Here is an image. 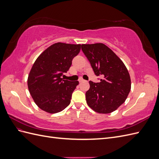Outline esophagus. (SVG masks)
<instances>
[{"instance_id": "obj_1", "label": "esophagus", "mask_w": 159, "mask_h": 159, "mask_svg": "<svg viewBox=\"0 0 159 159\" xmlns=\"http://www.w3.org/2000/svg\"><path fill=\"white\" fill-rule=\"evenodd\" d=\"M84 80L83 78H80L79 79V82H82V81H84Z\"/></svg>"}]
</instances>
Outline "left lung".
Returning <instances> with one entry per match:
<instances>
[{
	"instance_id": "left-lung-1",
	"label": "left lung",
	"mask_w": 159,
	"mask_h": 159,
	"mask_svg": "<svg viewBox=\"0 0 159 159\" xmlns=\"http://www.w3.org/2000/svg\"><path fill=\"white\" fill-rule=\"evenodd\" d=\"M81 50L95 74L102 77L99 83L89 81L90 88L85 93L88 105L99 113L114 111L125 102L131 91V78L126 66L102 43L82 44Z\"/></svg>"
}]
</instances>
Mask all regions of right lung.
I'll use <instances>...</instances> for the list:
<instances>
[{"instance_id":"1","label":"right lung","mask_w":159,"mask_h":159,"mask_svg":"<svg viewBox=\"0 0 159 159\" xmlns=\"http://www.w3.org/2000/svg\"><path fill=\"white\" fill-rule=\"evenodd\" d=\"M81 44L57 42L38 57L28 78V88L38 107L49 113L61 111L70 105L78 81L61 78L70 69Z\"/></svg>"}]
</instances>
